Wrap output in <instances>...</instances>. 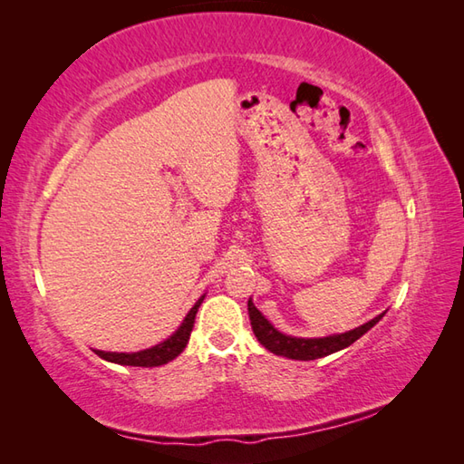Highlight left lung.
Returning a JSON list of instances; mask_svg holds the SVG:
<instances>
[{"label":"left lung","instance_id":"obj_1","mask_svg":"<svg viewBox=\"0 0 464 464\" xmlns=\"http://www.w3.org/2000/svg\"><path fill=\"white\" fill-rule=\"evenodd\" d=\"M247 307H249V319H251L253 333L263 347L275 354H279V357H287V359H295V361L321 359V357H327V354H331V353H337L344 347H349V344L361 339L364 333L372 329L374 324H377L384 317V313H381L379 317H374L369 323L361 324V327L353 329L349 333L333 334V337L297 339V337H289V334H283L275 329L273 324L259 313V309L255 307L251 299L247 303Z\"/></svg>","mask_w":464,"mask_h":464}]
</instances>
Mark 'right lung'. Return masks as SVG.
Masks as SVG:
<instances>
[{"instance_id":"1","label":"right lung","mask_w":464,"mask_h":464,"mask_svg":"<svg viewBox=\"0 0 464 464\" xmlns=\"http://www.w3.org/2000/svg\"><path fill=\"white\" fill-rule=\"evenodd\" d=\"M203 303V297L193 304V309L187 313L185 321L181 323V327L177 329L169 339L155 344L151 349H145L140 353H105V351H95L97 357H102L105 361H111L117 364H130V367H160V364H165L173 361L177 354H181L183 349L189 343L191 331H193V323H195V314L199 304Z\"/></svg>"}]
</instances>
